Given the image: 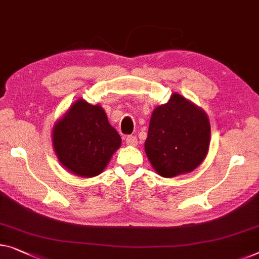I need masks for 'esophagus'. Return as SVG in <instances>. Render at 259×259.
Here are the masks:
<instances>
[{
    "instance_id": "1",
    "label": "esophagus",
    "mask_w": 259,
    "mask_h": 259,
    "mask_svg": "<svg viewBox=\"0 0 259 259\" xmlns=\"http://www.w3.org/2000/svg\"><path fill=\"white\" fill-rule=\"evenodd\" d=\"M126 144L130 146H137L138 144V139L136 136H128L126 138Z\"/></svg>"
}]
</instances>
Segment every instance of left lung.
<instances>
[{"label":"left lung","instance_id":"8db88e82","mask_svg":"<svg viewBox=\"0 0 259 259\" xmlns=\"http://www.w3.org/2000/svg\"><path fill=\"white\" fill-rule=\"evenodd\" d=\"M210 122L205 112L179 93L153 111L145 152L155 171L174 178L197 168L208 154Z\"/></svg>","mask_w":259,"mask_h":259}]
</instances>
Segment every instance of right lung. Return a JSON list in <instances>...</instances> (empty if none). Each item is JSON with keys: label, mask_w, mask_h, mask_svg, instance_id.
Instances as JSON below:
<instances>
[{"label": "right lung", "mask_w": 259, "mask_h": 259, "mask_svg": "<svg viewBox=\"0 0 259 259\" xmlns=\"http://www.w3.org/2000/svg\"><path fill=\"white\" fill-rule=\"evenodd\" d=\"M52 145L59 162L83 178L99 175L120 147L121 138L100 105L78 99L55 123Z\"/></svg>", "instance_id": "add662e5"}]
</instances>
